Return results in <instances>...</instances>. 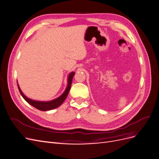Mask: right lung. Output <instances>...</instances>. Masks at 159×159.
<instances>
[{
  "label": "right lung",
  "mask_w": 159,
  "mask_h": 159,
  "mask_svg": "<svg viewBox=\"0 0 159 159\" xmlns=\"http://www.w3.org/2000/svg\"><path fill=\"white\" fill-rule=\"evenodd\" d=\"M74 74H75L74 72H71V73L69 75L68 86H67V88L66 89L64 93L62 94L58 98H57V99H54L52 101H50V102H37V101H34L30 99H28V98L26 97L25 95L23 94L20 88H19L18 84H17V85H18L19 91H20V93L21 95L22 96V98L25 99L28 103L32 105L33 107H34L35 108L39 109L40 111H48V110H52V109H54L55 108H57V107H59L60 105H61L62 103L64 102V101L66 99L67 96H68L69 91L70 90L71 83H72V79H73V78H74Z\"/></svg>",
  "instance_id": "add662e5"
}]
</instances>
